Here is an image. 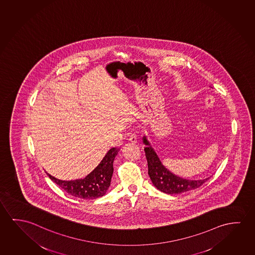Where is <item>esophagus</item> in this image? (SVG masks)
<instances>
[{
    "label": "esophagus",
    "instance_id": "1",
    "mask_svg": "<svg viewBox=\"0 0 255 255\" xmlns=\"http://www.w3.org/2000/svg\"><path fill=\"white\" fill-rule=\"evenodd\" d=\"M129 142H131V143H137V136H136L135 134H129Z\"/></svg>",
    "mask_w": 255,
    "mask_h": 255
}]
</instances>
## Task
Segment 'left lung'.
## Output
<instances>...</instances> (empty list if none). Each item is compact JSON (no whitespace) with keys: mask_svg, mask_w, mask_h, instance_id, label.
<instances>
[{"mask_svg":"<svg viewBox=\"0 0 255 255\" xmlns=\"http://www.w3.org/2000/svg\"><path fill=\"white\" fill-rule=\"evenodd\" d=\"M143 143L145 145L144 150L148 165L149 176L153 185L161 192L168 194H177L188 192L200 187L209 178L208 177L202 180H189L174 175L162 165L156 153L147 141L146 137H143Z\"/></svg>","mask_w":255,"mask_h":255,"instance_id":"1","label":"left lung"}]
</instances>
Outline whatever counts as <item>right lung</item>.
I'll list each match as a JSON object with an SVG mask.
<instances>
[{
	"label": "right lung",
	"mask_w": 255,
	"mask_h": 255,
	"mask_svg": "<svg viewBox=\"0 0 255 255\" xmlns=\"http://www.w3.org/2000/svg\"><path fill=\"white\" fill-rule=\"evenodd\" d=\"M119 149L113 147L106 153L100 164L83 179L63 181L55 178L47 173V176L59 187L72 196L84 200H94L102 197L110 187L113 175V162Z\"/></svg>",
	"instance_id": "right-lung-1"
}]
</instances>
